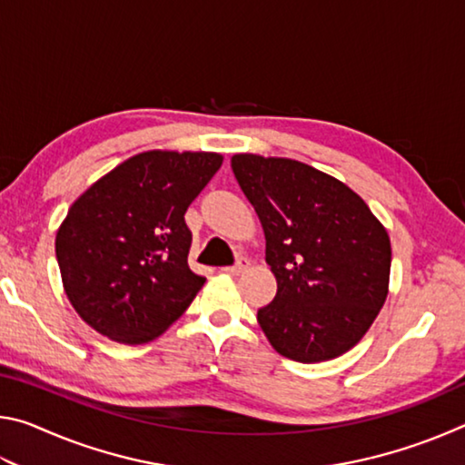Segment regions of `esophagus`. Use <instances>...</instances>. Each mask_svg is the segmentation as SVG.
I'll list each match as a JSON object with an SVG mask.
<instances>
[{"instance_id": "34e87169", "label": "esophagus", "mask_w": 465, "mask_h": 465, "mask_svg": "<svg viewBox=\"0 0 465 465\" xmlns=\"http://www.w3.org/2000/svg\"><path fill=\"white\" fill-rule=\"evenodd\" d=\"M248 258H238V262H235L233 266H225V272H230V274H240V272H243L248 269Z\"/></svg>"}]
</instances>
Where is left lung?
Segmentation results:
<instances>
[{
  "mask_svg": "<svg viewBox=\"0 0 465 465\" xmlns=\"http://www.w3.org/2000/svg\"><path fill=\"white\" fill-rule=\"evenodd\" d=\"M232 170L261 219L277 279L258 324L279 355L320 363L352 349L388 297L391 246L341 180L287 157L238 153Z\"/></svg>",
  "mask_w": 465,
  "mask_h": 465,
  "instance_id": "left-lung-1",
  "label": "left lung"
}]
</instances>
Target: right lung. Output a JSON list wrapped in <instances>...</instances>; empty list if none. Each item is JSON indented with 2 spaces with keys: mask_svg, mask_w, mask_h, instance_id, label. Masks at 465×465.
Instances as JSON below:
<instances>
[{
  "mask_svg": "<svg viewBox=\"0 0 465 465\" xmlns=\"http://www.w3.org/2000/svg\"><path fill=\"white\" fill-rule=\"evenodd\" d=\"M222 162L211 152L137 153L69 207L54 252L85 324L110 341L143 344L183 316L204 282L188 266L184 213Z\"/></svg>",
  "mask_w": 465,
  "mask_h": 465,
  "instance_id": "obj_1",
  "label": "right lung"
}]
</instances>
